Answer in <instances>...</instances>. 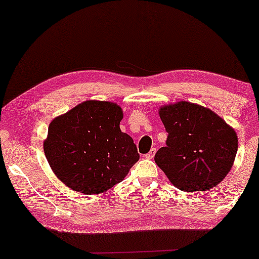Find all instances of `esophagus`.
Instances as JSON below:
<instances>
[{
  "mask_svg": "<svg viewBox=\"0 0 259 259\" xmlns=\"http://www.w3.org/2000/svg\"><path fill=\"white\" fill-rule=\"evenodd\" d=\"M155 152H157V148H154V147H153V148H152V150H151L150 152H148L147 154H145V158H146V159H152V158L154 157Z\"/></svg>",
  "mask_w": 259,
  "mask_h": 259,
  "instance_id": "obj_1",
  "label": "esophagus"
}]
</instances>
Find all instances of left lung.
Instances as JSON below:
<instances>
[{
    "mask_svg": "<svg viewBox=\"0 0 259 259\" xmlns=\"http://www.w3.org/2000/svg\"><path fill=\"white\" fill-rule=\"evenodd\" d=\"M167 140L154 160L177 189L193 192L217 186L231 169L238 138L214 112L182 101L159 111Z\"/></svg>",
    "mask_w": 259,
    "mask_h": 259,
    "instance_id": "left-lung-1",
    "label": "left lung"
}]
</instances>
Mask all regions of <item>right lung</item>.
<instances>
[{"instance_id": "1", "label": "right lung", "mask_w": 259, "mask_h": 259, "mask_svg": "<svg viewBox=\"0 0 259 259\" xmlns=\"http://www.w3.org/2000/svg\"><path fill=\"white\" fill-rule=\"evenodd\" d=\"M121 120L118 105L95 100L53 120L44 150L55 176L84 194L102 193L122 182L140 155L120 130Z\"/></svg>"}]
</instances>
